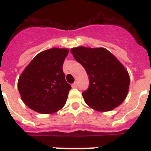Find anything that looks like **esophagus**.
<instances>
[{
    "label": "esophagus",
    "instance_id": "esophagus-1",
    "mask_svg": "<svg viewBox=\"0 0 151 151\" xmlns=\"http://www.w3.org/2000/svg\"><path fill=\"white\" fill-rule=\"evenodd\" d=\"M72 87H73V88H77V87H78V83H77V82L73 83V85H72Z\"/></svg>",
    "mask_w": 151,
    "mask_h": 151
}]
</instances>
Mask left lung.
<instances>
[{"label":"left lung","mask_w":151,"mask_h":151,"mask_svg":"<svg viewBox=\"0 0 151 151\" xmlns=\"http://www.w3.org/2000/svg\"><path fill=\"white\" fill-rule=\"evenodd\" d=\"M70 52L88 76L89 87L82 93L87 105L100 112L121 105L130 84L129 73L122 63L104 48L79 46Z\"/></svg>","instance_id":"8db88e82"}]
</instances>
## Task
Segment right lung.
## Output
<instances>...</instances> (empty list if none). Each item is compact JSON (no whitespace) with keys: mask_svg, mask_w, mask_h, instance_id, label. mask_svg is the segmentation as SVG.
I'll use <instances>...</instances> for the list:
<instances>
[{"mask_svg":"<svg viewBox=\"0 0 151 151\" xmlns=\"http://www.w3.org/2000/svg\"><path fill=\"white\" fill-rule=\"evenodd\" d=\"M68 53L67 48L43 51L22 71L18 89L23 103L31 110L49 114L66 104L71 86L65 80L63 65Z\"/></svg>","mask_w":151,"mask_h":151,"instance_id":"obj_1","label":"right lung"}]
</instances>
